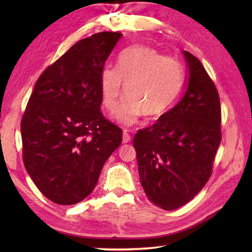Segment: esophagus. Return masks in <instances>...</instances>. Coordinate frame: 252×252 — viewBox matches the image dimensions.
I'll return each mask as SVG.
<instances>
[{
    "mask_svg": "<svg viewBox=\"0 0 252 252\" xmlns=\"http://www.w3.org/2000/svg\"><path fill=\"white\" fill-rule=\"evenodd\" d=\"M131 141V136L129 133H127L126 130H123L122 132V143L126 144V143H129Z\"/></svg>",
    "mask_w": 252,
    "mask_h": 252,
    "instance_id": "obj_1",
    "label": "esophagus"
}]
</instances>
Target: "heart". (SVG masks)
I'll return each instance as SVG.
<instances>
[{
	"label": "heart",
	"instance_id": "obj_1",
	"mask_svg": "<svg viewBox=\"0 0 252 252\" xmlns=\"http://www.w3.org/2000/svg\"><path fill=\"white\" fill-rule=\"evenodd\" d=\"M183 84L181 63L145 45L123 51L117 68H104L99 80L101 100L109 111L117 108L126 88L127 97L116 112V119L125 126L135 125L143 115L149 120L164 116Z\"/></svg>",
	"mask_w": 252,
	"mask_h": 252
}]
</instances>
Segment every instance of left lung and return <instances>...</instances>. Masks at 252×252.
<instances>
[{
    "instance_id": "8db88e82",
    "label": "left lung",
    "mask_w": 252,
    "mask_h": 252,
    "mask_svg": "<svg viewBox=\"0 0 252 252\" xmlns=\"http://www.w3.org/2000/svg\"><path fill=\"white\" fill-rule=\"evenodd\" d=\"M182 53L189 70L185 94L133 140L143 189L149 201L164 210L184 206L202 189L221 143L216 85L197 57Z\"/></svg>"
}]
</instances>
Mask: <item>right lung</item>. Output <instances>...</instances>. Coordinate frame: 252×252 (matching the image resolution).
<instances>
[{"label": "right lung", "mask_w": 252, "mask_h": 252, "mask_svg": "<svg viewBox=\"0 0 252 252\" xmlns=\"http://www.w3.org/2000/svg\"><path fill=\"white\" fill-rule=\"evenodd\" d=\"M99 32L77 42L34 85L20 130L27 172L46 198L74 205L97 184L122 130L100 111V73L120 40Z\"/></svg>", "instance_id": "right-lung-1"}]
</instances>
